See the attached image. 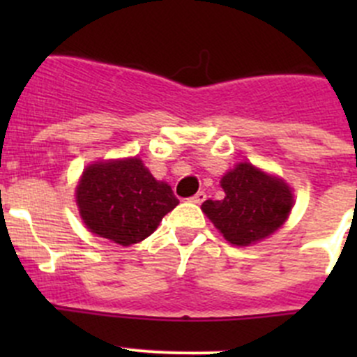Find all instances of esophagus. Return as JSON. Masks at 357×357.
<instances>
[{
  "instance_id": "34e87169",
  "label": "esophagus",
  "mask_w": 357,
  "mask_h": 357,
  "mask_svg": "<svg viewBox=\"0 0 357 357\" xmlns=\"http://www.w3.org/2000/svg\"><path fill=\"white\" fill-rule=\"evenodd\" d=\"M205 192H199V193H195V195L192 197V199H190V202H193V204H202V202L205 200Z\"/></svg>"
}]
</instances>
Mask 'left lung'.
Wrapping results in <instances>:
<instances>
[{"label":"left lung","instance_id":"1","mask_svg":"<svg viewBox=\"0 0 357 357\" xmlns=\"http://www.w3.org/2000/svg\"><path fill=\"white\" fill-rule=\"evenodd\" d=\"M225 199L205 200L202 211L233 245H250L275 233L289 218V186L252 164H238L221 179Z\"/></svg>","mask_w":357,"mask_h":357}]
</instances>
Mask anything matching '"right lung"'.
Masks as SVG:
<instances>
[{
  "label": "right lung",
  "mask_w": 357,
  "mask_h": 357,
  "mask_svg": "<svg viewBox=\"0 0 357 357\" xmlns=\"http://www.w3.org/2000/svg\"><path fill=\"white\" fill-rule=\"evenodd\" d=\"M75 199L89 231L124 247L152 235L179 204L171 186L158 183L139 158L89 165Z\"/></svg>",
  "instance_id": "1"
}]
</instances>
